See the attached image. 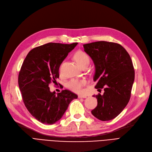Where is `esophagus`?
<instances>
[{
	"mask_svg": "<svg viewBox=\"0 0 152 152\" xmlns=\"http://www.w3.org/2000/svg\"><path fill=\"white\" fill-rule=\"evenodd\" d=\"M78 98H86L87 96H86V95H78Z\"/></svg>",
	"mask_w": 152,
	"mask_h": 152,
	"instance_id": "obj_1",
	"label": "esophagus"
}]
</instances>
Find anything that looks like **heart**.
<instances>
[{
    "instance_id": "1",
    "label": "heart",
    "mask_w": 152,
    "mask_h": 152,
    "mask_svg": "<svg viewBox=\"0 0 152 152\" xmlns=\"http://www.w3.org/2000/svg\"><path fill=\"white\" fill-rule=\"evenodd\" d=\"M74 58L77 64L80 67L89 64V56L82 51H78L74 55ZM87 84V81L82 79H72L67 83V87L73 92L80 93L83 91V88Z\"/></svg>"
}]
</instances>
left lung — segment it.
<instances>
[{
    "instance_id": "8db88e82",
    "label": "left lung",
    "mask_w": 152,
    "mask_h": 152,
    "mask_svg": "<svg viewBox=\"0 0 152 152\" xmlns=\"http://www.w3.org/2000/svg\"><path fill=\"white\" fill-rule=\"evenodd\" d=\"M83 46L95 65V88L104 91L103 95L93 96L97 99V106L91 113L99 120L109 121L117 117L129 101L134 80L132 59L116 43L101 41Z\"/></svg>"
}]
</instances>
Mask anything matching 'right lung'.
Returning a JSON list of instances; mask_svg holds the SVG:
<instances>
[{
  "instance_id": "right-lung-1",
  "label": "right lung",
  "mask_w": 152,
  "mask_h": 152,
  "mask_svg": "<svg viewBox=\"0 0 152 152\" xmlns=\"http://www.w3.org/2000/svg\"><path fill=\"white\" fill-rule=\"evenodd\" d=\"M49 43L31 50L24 59L18 76V84L24 105L39 122L52 124L60 120L70 102L78 97L69 90L57 94L49 84L59 77L63 61L77 46Z\"/></svg>"
}]
</instances>
